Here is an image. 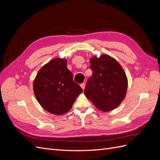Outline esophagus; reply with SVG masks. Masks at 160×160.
I'll list each match as a JSON object with an SVG mask.
<instances>
[{
    "label": "esophagus",
    "mask_w": 160,
    "mask_h": 160,
    "mask_svg": "<svg viewBox=\"0 0 160 160\" xmlns=\"http://www.w3.org/2000/svg\"><path fill=\"white\" fill-rule=\"evenodd\" d=\"M81 88L83 89V90H84V89H85V84L84 83H81Z\"/></svg>",
    "instance_id": "34e87169"
}]
</instances>
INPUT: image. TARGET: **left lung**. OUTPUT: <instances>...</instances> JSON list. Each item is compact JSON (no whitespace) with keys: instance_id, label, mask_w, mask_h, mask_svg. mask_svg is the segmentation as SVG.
I'll return each instance as SVG.
<instances>
[{"instance_id":"left-lung-1","label":"left lung","mask_w":160,"mask_h":160,"mask_svg":"<svg viewBox=\"0 0 160 160\" xmlns=\"http://www.w3.org/2000/svg\"><path fill=\"white\" fill-rule=\"evenodd\" d=\"M90 63L93 75L86 84L85 96L104 112L117 108L128 90V78L122 67L108 55L92 57Z\"/></svg>"}]
</instances>
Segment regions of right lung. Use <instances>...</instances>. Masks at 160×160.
<instances>
[{
    "mask_svg": "<svg viewBox=\"0 0 160 160\" xmlns=\"http://www.w3.org/2000/svg\"><path fill=\"white\" fill-rule=\"evenodd\" d=\"M33 91L43 109L52 114L62 115L71 109L83 89L72 80L67 60L56 58L38 71L33 82Z\"/></svg>",
    "mask_w": 160,
    "mask_h": 160,
    "instance_id": "obj_1",
    "label": "right lung"
}]
</instances>
